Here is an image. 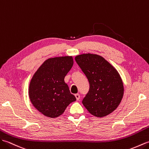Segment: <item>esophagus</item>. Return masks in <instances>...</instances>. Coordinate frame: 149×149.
<instances>
[{"instance_id": "obj_1", "label": "esophagus", "mask_w": 149, "mask_h": 149, "mask_svg": "<svg viewBox=\"0 0 149 149\" xmlns=\"http://www.w3.org/2000/svg\"><path fill=\"white\" fill-rule=\"evenodd\" d=\"M74 95H75V97H76V99H77V101H78L79 100H80V94H76Z\"/></svg>"}]
</instances>
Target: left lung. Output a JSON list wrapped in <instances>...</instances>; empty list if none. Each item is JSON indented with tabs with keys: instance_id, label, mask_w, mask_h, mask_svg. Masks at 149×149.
Here are the masks:
<instances>
[{
	"instance_id": "left-lung-1",
	"label": "left lung",
	"mask_w": 149,
	"mask_h": 149,
	"mask_svg": "<svg viewBox=\"0 0 149 149\" xmlns=\"http://www.w3.org/2000/svg\"><path fill=\"white\" fill-rule=\"evenodd\" d=\"M75 61L87 78L90 87L82 103L91 114L97 117L112 113L124 95V86L117 71L101 56L79 55Z\"/></svg>"
}]
</instances>
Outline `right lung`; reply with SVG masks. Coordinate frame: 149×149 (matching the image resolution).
Wrapping results in <instances>:
<instances>
[{"label": "right lung", "instance_id": "right-lung-1", "mask_svg": "<svg viewBox=\"0 0 149 149\" xmlns=\"http://www.w3.org/2000/svg\"><path fill=\"white\" fill-rule=\"evenodd\" d=\"M72 65L73 59L70 56L48 58L32 78L29 88L30 100L46 117L60 116L71 102L77 100L64 81Z\"/></svg>", "mask_w": 149, "mask_h": 149}]
</instances>
